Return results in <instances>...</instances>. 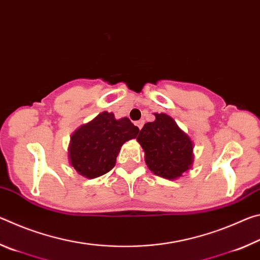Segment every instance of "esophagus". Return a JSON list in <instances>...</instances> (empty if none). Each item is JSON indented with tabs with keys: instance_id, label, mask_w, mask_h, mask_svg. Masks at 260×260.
I'll list each match as a JSON object with an SVG mask.
<instances>
[{
	"instance_id": "obj_1",
	"label": "esophagus",
	"mask_w": 260,
	"mask_h": 260,
	"mask_svg": "<svg viewBox=\"0 0 260 260\" xmlns=\"http://www.w3.org/2000/svg\"><path fill=\"white\" fill-rule=\"evenodd\" d=\"M143 124H144V121H143V120H139V121H136V122H135V125L138 126L140 129L142 128V127H143Z\"/></svg>"
}]
</instances>
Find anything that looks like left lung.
<instances>
[{
	"label": "left lung",
	"instance_id": "obj_1",
	"mask_svg": "<svg viewBox=\"0 0 260 260\" xmlns=\"http://www.w3.org/2000/svg\"><path fill=\"white\" fill-rule=\"evenodd\" d=\"M156 120L147 122L136 140L143 148L146 162L153 174L177 179L192 164V142L165 113H155Z\"/></svg>",
	"mask_w": 260,
	"mask_h": 260
}]
</instances>
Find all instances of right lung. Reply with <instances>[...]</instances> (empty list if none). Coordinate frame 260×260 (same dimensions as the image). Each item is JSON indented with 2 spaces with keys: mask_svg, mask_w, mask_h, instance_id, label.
<instances>
[{
  "mask_svg": "<svg viewBox=\"0 0 260 260\" xmlns=\"http://www.w3.org/2000/svg\"><path fill=\"white\" fill-rule=\"evenodd\" d=\"M139 128L128 118L114 119L104 111L74 132L69 147L71 165L88 179L101 177L116 165L117 155L126 141L135 139Z\"/></svg>",
  "mask_w": 260,
  "mask_h": 260,
  "instance_id": "obj_1",
  "label": "right lung"
}]
</instances>
